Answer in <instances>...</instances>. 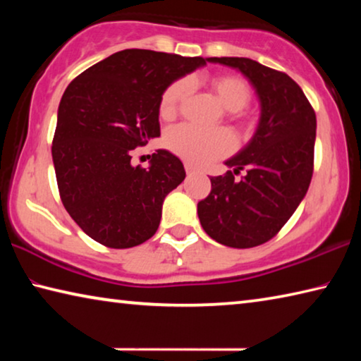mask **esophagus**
<instances>
[{"label":"esophagus","instance_id":"1","mask_svg":"<svg viewBox=\"0 0 361 361\" xmlns=\"http://www.w3.org/2000/svg\"><path fill=\"white\" fill-rule=\"evenodd\" d=\"M185 170H186L188 175H192V173L197 172V169H195V167L192 166V164H189V162L185 164Z\"/></svg>","mask_w":361,"mask_h":361}]
</instances>
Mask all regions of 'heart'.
Returning a JSON list of instances; mask_svg holds the SVG:
<instances>
[{"label":"heart","instance_id":"heart-1","mask_svg":"<svg viewBox=\"0 0 361 361\" xmlns=\"http://www.w3.org/2000/svg\"><path fill=\"white\" fill-rule=\"evenodd\" d=\"M212 87L226 109L234 113L235 119H243L242 111L250 100L252 90L245 79L234 75H223L212 78ZM189 92L188 79H176L164 90L159 99V114L164 119H172L178 114L180 108ZM166 146L173 154L185 159L194 166L216 161L234 149L235 140L226 129H202L192 124L175 126L166 133Z\"/></svg>","mask_w":361,"mask_h":361}]
</instances>
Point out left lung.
Here are the masks:
<instances>
[{"label":"left lung","instance_id":"8db88e82","mask_svg":"<svg viewBox=\"0 0 361 361\" xmlns=\"http://www.w3.org/2000/svg\"><path fill=\"white\" fill-rule=\"evenodd\" d=\"M240 70L256 89L261 121L252 142L210 176L212 191L197 204L204 231L232 248H252L279 234L307 192L314 173L317 118L302 89L283 71L243 57H210ZM245 169L237 182L234 174Z\"/></svg>","mask_w":361,"mask_h":361}]
</instances>
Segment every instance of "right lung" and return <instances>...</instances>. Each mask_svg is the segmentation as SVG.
<instances>
[{
    "label": "right lung",
    "mask_w": 361,
    "mask_h": 361,
    "mask_svg": "<svg viewBox=\"0 0 361 361\" xmlns=\"http://www.w3.org/2000/svg\"><path fill=\"white\" fill-rule=\"evenodd\" d=\"M200 65L205 59L126 49L66 87L52 140L57 186L66 212L95 242L132 248L156 234L164 199L185 180V167L166 149L152 154L149 169L132 166V151L161 135L162 92Z\"/></svg>",
    "instance_id": "obj_1"
}]
</instances>
